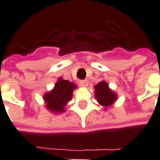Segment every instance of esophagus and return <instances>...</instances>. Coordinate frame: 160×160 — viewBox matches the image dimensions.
<instances>
[{
    "mask_svg": "<svg viewBox=\"0 0 160 160\" xmlns=\"http://www.w3.org/2000/svg\"><path fill=\"white\" fill-rule=\"evenodd\" d=\"M88 80H81V81L79 82V84H80V86H82V87H86V86H88Z\"/></svg>",
    "mask_w": 160,
    "mask_h": 160,
    "instance_id": "1",
    "label": "esophagus"
}]
</instances>
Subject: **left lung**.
Returning a JSON list of instances; mask_svg holds the SVG:
<instances>
[{
  "label": "left lung",
  "instance_id": "obj_1",
  "mask_svg": "<svg viewBox=\"0 0 160 160\" xmlns=\"http://www.w3.org/2000/svg\"><path fill=\"white\" fill-rule=\"evenodd\" d=\"M94 95L97 99L98 103L105 107H108L113 104L117 100V95L112 91L107 82L105 81L100 82L94 86Z\"/></svg>",
  "mask_w": 160,
  "mask_h": 160
}]
</instances>
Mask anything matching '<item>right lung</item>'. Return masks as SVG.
Wrapping results in <instances>:
<instances>
[{
  "instance_id": "1",
  "label": "right lung",
  "mask_w": 160,
  "mask_h": 160,
  "mask_svg": "<svg viewBox=\"0 0 160 160\" xmlns=\"http://www.w3.org/2000/svg\"><path fill=\"white\" fill-rule=\"evenodd\" d=\"M76 88L77 85L73 82L59 78L54 88L43 96L47 109L55 114L65 112V107L67 102L72 100V93Z\"/></svg>"
}]
</instances>
